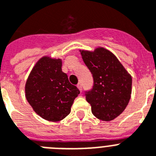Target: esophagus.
<instances>
[{
	"label": "esophagus",
	"mask_w": 156,
	"mask_h": 156,
	"mask_svg": "<svg viewBox=\"0 0 156 156\" xmlns=\"http://www.w3.org/2000/svg\"><path fill=\"white\" fill-rule=\"evenodd\" d=\"M77 87L79 88V90H80V91H82V83H81L80 82L78 83V84H77Z\"/></svg>",
	"instance_id": "1"
}]
</instances>
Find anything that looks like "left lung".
I'll return each instance as SVG.
<instances>
[{
	"instance_id": "obj_1",
	"label": "left lung",
	"mask_w": 156,
	"mask_h": 156,
	"mask_svg": "<svg viewBox=\"0 0 156 156\" xmlns=\"http://www.w3.org/2000/svg\"><path fill=\"white\" fill-rule=\"evenodd\" d=\"M82 58L93 76V86L85 91L93 115L110 121L124 111L130 99L132 77L109 51L103 48L94 51H82Z\"/></svg>"
}]
</instances>
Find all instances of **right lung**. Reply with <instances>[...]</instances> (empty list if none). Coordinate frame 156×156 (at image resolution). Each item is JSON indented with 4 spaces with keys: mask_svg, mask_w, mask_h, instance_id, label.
Returning a JSON list of instances; mask_svg holds the SVG:
<instances>
[{
    "mask_svg": "<svg viewBox=\"0 0 156 156\" xmlns=\"http://www.w3.org/2000/svg\"><path fill=\"white\" fill-rule=\"evenodd\" d=\"M26 97L35 112L43 119L57 122L66 118L80 94L62 71L61 59L44 57L32 69L27 83Z\"/></svg>",
    "mask_w": 156,
    "mask_h": 156,
    "instance_id": "right-lung-1",
    "label": "right lung"
}]
</instances>
